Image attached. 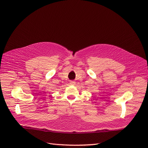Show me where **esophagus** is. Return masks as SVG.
Masks as SVG:
<instances>
[{
    "label": "esophagus",
    "mask_w": 148,
    "mask_h": 148,
    "mask_svg": "<svg viewBox=\"0 0 148 148\" xmlns=\"http://www.w3.org/2000/svg\"><path fill=\"white\" fill-rule=\"evenodd\" d=\"M70 84L71 85H75V82L74 81H70Z\"/></svg>",
    "instance_id": "esophagus-1"
}]
</instances>
